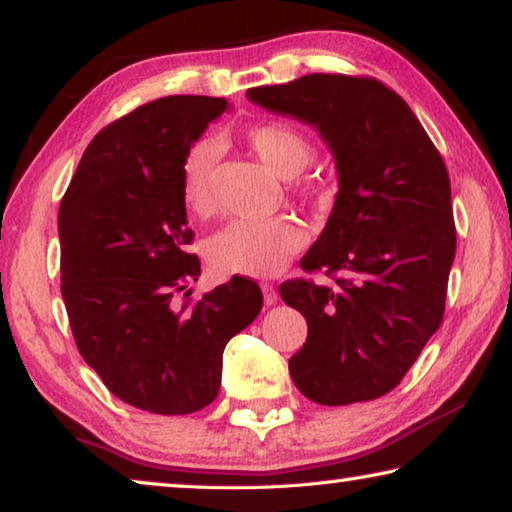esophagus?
Segmentation results:
<instances>
[{
  "mask_svg": "<svg viewBox=\"0 0 512 512\" xmlns=\"http://www.w3.org/2000/svg\"><path fill=\"white\" fill-rule=\"evenodd\" d=\"M259 286H262V293H264V302H266V306H273V304H277V300H280V295H277L275 286H273V284H268V282H262Z\"/></svg>",
  "mask_w": 512,
  "mask_h": 512,
  "instance_id": "34e87169",
  "label": "esophagus"
}]
</instances>
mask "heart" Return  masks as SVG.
I'll list each match as a JSON object with an SVG mask.
<instances>
[{"label":"heart","instance_id":"b5f03b06","mask_svg":"<svg viewBox=\"0 0 512 512\" xmlns=\"http://www.w3.org/2000/svg\"><path fill=\"white\" fill-rule=\"evenodd\" d=\"M244 143L273 174L291 179V192L297 197H324L327 183L320 176H302L313 159V145L300 129L266 120L246 129ZM217 161L219 147L212 141L194 143L183 156L181 197L192 215L210 217L215 212ZM302 244L304 232L288 219L232 221L212 237L208 257L221 275L271 277L284 271Z\"/></svg>","mask_w":512,"mask_h":512}]
</instances>
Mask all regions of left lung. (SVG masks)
<instances>
[{
	"label": "left lung",
	"mask_w": 512,
	"mask_h": 512,
	"mask_svg": "<svg viewBox=\"0 0 512 512\" xmlns=\"http://www.w3.org/2000/svg\"><path fill=\"white\" fill-rule=\"evenodd\" d=\"M246 96L318 129L338 170L327 226L300 262L336 284L280 286L309 327L288 360L293 383L320 405L374 401L441 327L457 250L448 170L407 102L376 78L309 73Z\"/></svg>",
	"instance_id": "obj_1"
}]
</instances>
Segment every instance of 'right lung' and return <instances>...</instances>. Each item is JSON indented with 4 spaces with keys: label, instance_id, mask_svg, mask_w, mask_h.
<instances>
[{
    "label": "right lung",
    "instance_id": "right-lung-1",
    "mask_svg": "<svg viewBox=\"0 0 512 512\" xmlns=\"http://www.w3.org/2000/svg\"><path fill=\"white\" fill-rule=\"evenodd\" d=\"M228 107L226 98L167 96L114 120L60 203V282L76 345L111 394L152 414L215 401L228 340L264 304L246 277L201 300L188 291L201 262L188 253L181 165Z\"/></svg>",
    "mask_w": 512,
    "mask_h": 512
}]
</instances>
